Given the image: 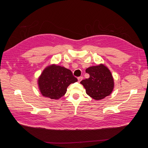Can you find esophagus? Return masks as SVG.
I'll return each instance as SVG.
<instances>
[{"label":"esophagus","instance_id":"34e87169","mask_svg":"<svg viewBox=\"0 0 148 148\" xmlns=\"http://www.w3.org/2000/svg\"><path fill=\"white\" fill-rule=\"evenodd\" d=\"M82 79H83V77H79L78 78V82H79L80 81H81Z\"/></svg>","mask_w":148,"mask_h":148}]
</instances>
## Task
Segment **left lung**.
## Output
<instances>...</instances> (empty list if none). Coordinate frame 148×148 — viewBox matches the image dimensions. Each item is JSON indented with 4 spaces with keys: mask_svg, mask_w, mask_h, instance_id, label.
Wrapping results in <instances>:
<instances>
[{
    "mask_svg": "<svg viewBox=\"0 0 148 148\" xmlns=\"http://www.w3.org/2000/svg\"><path fill=\"white\" fill-rule=\"evenodd\" d=\"M86 72L90 75V78L81 81L86 93L96 100H100L112 92L114 82L110 71L103 64L90 67Z\"/></svg>",
    "mask_w": 148,
    "mask_h": 148,
    "instance_id": "left-lung-1",
    "label": "left lung"
}]
</instances>
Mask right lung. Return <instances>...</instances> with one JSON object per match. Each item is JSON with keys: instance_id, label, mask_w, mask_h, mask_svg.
<instances>
[{"instance_id": "obj_1", "label": "right lung", "mask_w": 148, "mask_h": 148, "mask_svg": "<svg viewBox=\"0 0 148 148\" xmlns=\"http://www.w3.org/2000/svg\"><path fill=\"white\" fill-rule=\"evenodd\" d=\"M41 94L51 99H57L64 95L68 86L78 81L71 71L63 67L52 65L47 67L38 78Z\"/></svg>"}]
</instances>
